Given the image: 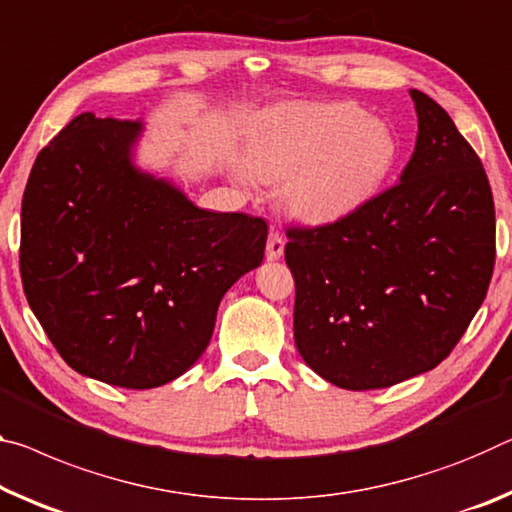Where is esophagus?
I'll use <instances>...</instances> for the list:
<instances>
[{"label":"esophagus","instance_id":"34e87169","mask_svg":"<svg viewBox=\"0 0 512 512\" xmlns=\"http://www.w3.org/2000/svg\"><path fill=\"white\" fill-rule=\"evenodd\" d=\"M282 253H285V237L278 230H271L269 241H266V259L275 262V259L282 257Z\"/></svg>","mask_w":512,"mask_h":512}]
</instances>
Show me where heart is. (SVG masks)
Returning a JSON list of instances; mask_svg holds the SVG:
<instances>
[{"instance_id": "heart-1", "label": "heart", "mask_w": 512, "mask_h": 512, "mask_svg": "<svg viewBox=\"0 0 512 512\" xmlns=\"http://www.w3.org/2000/svg\"><path fill=\"white\" fill-rule=\"evenodd\" d=\"M387 127L342 102H296L273 111L250 148L262 180H282L280 198L291 214L323 221L369 196L392 166Z\"/></svg>"}]
</instances>
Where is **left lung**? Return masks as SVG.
<instances>
[{
	"instance_id": "obj_1",
	"label": "left lung",
	"mask_w": 512,
	"mask_h": 512,
	"mask_svg": "<svg viewBox=\"0 0 512 512\" xmlns=\"http://www.w3.org/2000/svg\"><path fill=\"white\" fill-rule=\"evenodd\" d=\"M419 134L401 182L319 227H289L300 358L328 383L392 387L440 364L485 300L494 200L449 113L412 88Z\"/></svg>"
}]
</instances>
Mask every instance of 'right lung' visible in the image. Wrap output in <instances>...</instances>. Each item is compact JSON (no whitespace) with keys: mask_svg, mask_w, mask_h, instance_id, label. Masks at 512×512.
I'll return each mask as SVG.
<instances>
[{"mask_svg":"<svg viewBox=\"0 0 512 512\" xmlns=\"http://www.w3.org/2000/svg\"><path fill=\"white\" fill-rule=\"evenodd\" d=\"M141 132L139 120L72 118L34 161L20 230L24 294L56 351L127 389L196 364L269 237L264 218L207 212L136 168Z\"/></svg>","mask_w":512,"mask_h":512,"instance_id":"right-lung-1","label":"right lung"}]
</instances>
